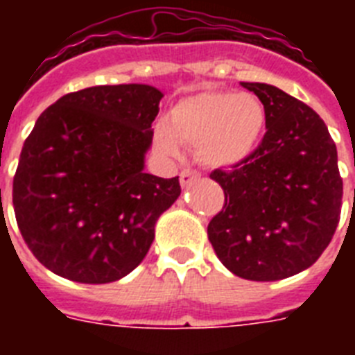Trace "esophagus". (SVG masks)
Segmentation results:
<instances>
[{
  "label": "esophagus",
  "mask_w": 355,
  "mask_h": 355,
  "mask_svg": "<svg viewBox=\"0 0 355 355\" xmlns=\"http://www.w3.org/2000/svg\"><path fill=\"white\" fill-rule=\"evenodd\" d=\"M200 178V173L199 171H193V169H184L180 173V184H182V188H188L191 186L193 182H197Z\"/></svg>",
  "instance_id": "obj_1"
}]
</instances>
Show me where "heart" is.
I'll use <instances>...</instances> for the list:
<instances>
[{"instance_id": "1", "label": "heart", "mask_w": 355, "mask_h": 355, "mask_svg": "<svg viewBox=\"0 0 355 355\" xmlns=\"http://www.w3.org/2000/svg\"><path fill=\"white\" fill-rule=\"evenodd\" d=\"M265 108L252 94L200 92L178 101L169 121L155 125V144L178 155L180 144L195 145L197 158L210 167H230L247 160L265 130Z\"/></svg>"}]
</instances>
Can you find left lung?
Segmentation results:
<instances>
[{
    "instance_id": "obj_1",
    "label": "left lung",
    "mask_w": 355,
    "mask_h": 355,
    "mask_svg": "<svg viewBox=\"0 0 355 355\" xmlns=\"http://www.w3.org/2000/svg\"><path fill=\"white\" fill-rule=\"evenodd\" d=\"M265 108L261 144L247 160L216 169L225 206L208 239L230 272L254 282L298 275L320 258L339 225L343 178L328 127L280 88L241 83Z\"/></svg>"
}]
</instances>
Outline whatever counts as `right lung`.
Masks as SVG:
<instances>
[{"mask_svg":"<svg viewBox=\"0 0 355 355\" xmlns=\"http://www.w3.org/2000/svg\"><path fill=\"white\" fill-rule=\"evenodd\" d=\"M164 97L149 85L92 86L42 112L12 182L24 241L55 275L108 284L141 263L178 177L144 171Z\"/></svg>","mask_w":355,"mask_h":355,"instance_id":"right-lung-1","label":"right lung"}]
</instances>
